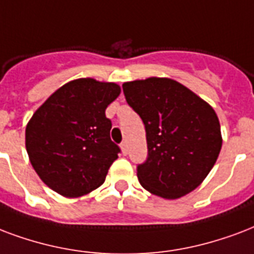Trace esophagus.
<instances>
[{
  "instance_id": "obj_1",
  "label": "esophagus",
  "mask_w": 254,
  "mask_h": 254,
  "mask_svg": "<svg viewBox=\"0 0 254 254\" xmlns=\"http://www.w3.org/2000/svg\"><path fill=\"white\" fill-rule=\"evenodd\" d=\"M121 150H123V153L127 156V153H129V148H127V141H123L121 142Z\"/></svg>"
}]
</instances>
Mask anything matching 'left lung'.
I'll list each match as a JSON object with an SVG mask.
<instances>
[{
    "label": "left lung",
    "instance_id": "left-lung-1",
    "mask_svg": "<svg viewBox=\"0 0 254 254\" xmlns=\"http://www.w3.org/2000/svg\"><path fill=\"white\" fill-rule=\"evenodd\" d=\"M127 105L142 120L148 157L137 166L142 187L174 200L194 190L216 164L221 129L209 104L170 78L125 82Z\"/></svg>",
    "mask_w": 254,
    "mask_h": 254
}]
</instances>
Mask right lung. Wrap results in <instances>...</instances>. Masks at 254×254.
<instances>
[{
  "mask_svg": "<svg viewBox=\"0 0 254 254\" xmlns=\"http://www.w3.org/2000/svg\"><path fill=\"white\" fill-rule=\"evenodd\" d=\"M121 89L113 82L80 78L56 90L29 121L25 142L44 183L65 197L101 187L121 149L110 140L105 109Z\"/></svg>",
  "mask_w": 254,
  "mask_h": 254,
  "instance_id": "add662e5",
  "label": "right lung"
}]
</instances>
